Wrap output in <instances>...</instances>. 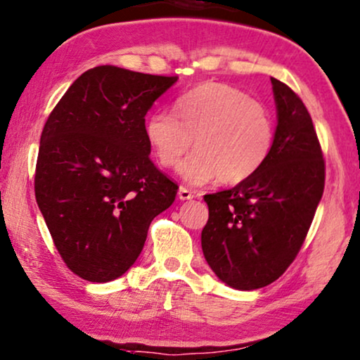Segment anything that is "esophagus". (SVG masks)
<instances>
[{"mask_svg":"<svg viewBox=\"0 0 360 360\" xmlns=\"http://www.w3.org/2000/svg\"><path fill=\"white\" fill-rule=\"evenodd\" d=\"M178 199L179 200H191V199H194V194H192L189 189H186V187H179Z\"/></svg>","mask_w":360,"mask_h":360,"instance_id":"obj_1","label":"esophagus"}]
</instances>
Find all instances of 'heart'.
Returning a JSON list of instances; mask_svg holds the SVG:
<instances>
[{
	"mask_svg": "<svg viewBox=\"0 0 360 360\" xmlns=\"http://www.w3.org/2000/svg\"><path fill=\"white\" fill-rule=\"evenodd\" d=\"M174 115L153 112L145 136L163 168H174L194 139L195 150L179 174L192 186L220 178L246 181L264 165L274 143V122L264 105L224 83H204L174 101Z\"/></svg>",
	"mask_w": 360,
	"mask_h": 360,
	"instance_id": "b5f03b06",
	"label": "heart"
}]
</instances>
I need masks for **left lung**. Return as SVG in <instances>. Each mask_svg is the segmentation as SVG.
Segmentation results:
<instances>
[{
    "label": "left lung",
    "instance_id": "8db88e82",
    "mask_svg": "<svg viewBox=\"0 0 360 360\" xmlns=\"http://www.w3.org/2000/svg\"><path fill=\"white\" fill-rule=\"evenodd\" d=\"M277 127L264 165L229 191L209 194L202 230L207 264L236 290L269 285L305 241L325 189V161L302 99L271 78Z\"/></svg>",
    "mask_w": 360,
    "mask_h": 360
}]
</instances>
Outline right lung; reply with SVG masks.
<instances>
[{"mask_svg": "<svg viewBox=\"0 0 360 360\" xmlns=\"http://www.w3.org/2000/svg\"><path fill=\"white\" fill-rule=\"evenodd\" d=\"M178 77L101 65L70 86L40 136L35 199L55 246L81 279L110 282L143 250L178 186L156 169L145 115Z\"/></svg>", "mask_w": 360, "mask_h": 360, "instance_id": "add662e5", "label": "right lung"}]
</instances>
